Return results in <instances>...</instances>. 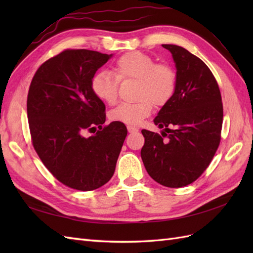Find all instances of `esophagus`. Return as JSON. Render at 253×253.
Here are the masks:
<instances>
[{
	"instance_id": "1",
	"label": "esophagus",
	"mask_w": 253,
	"mask_h": 253,
	"mask_svg": "<svg viewBox=\"0 0 253 253\" xmlns=\"http://www.w3.org/2000/svg\"><path fill=\"white\" fill-rule=\"evenodd\" d=\"M127 131L128 133H137L138 132V128L133 126H127Z\"/></svg>"
}]
</instances>
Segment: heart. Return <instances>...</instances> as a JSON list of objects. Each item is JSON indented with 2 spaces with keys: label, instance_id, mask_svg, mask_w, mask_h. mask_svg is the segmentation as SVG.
Segmentation results:
<instances>
[{
  "label": "heart",
  "instance_id": "obj_1",
  "mask_svg": "<svg viewBox=\"0 0 253 253\" xmlns=\"http://www.w3.org/2000/svg\"><path fill=\"white\" fill-rule=\"evenodd\" d=\"M114 72L96 73L90 81V88L99 100L115 104L118 99L119 80H137L134 103H121L110 113L113 121L137 126L153 111V103L163 106L175 93L177 75L167 63H155L151 56L140 51L122 55L114 65Z\"/></svg>",
  "mask_w": 253,
  "mask_h": 253
}]
</instances>
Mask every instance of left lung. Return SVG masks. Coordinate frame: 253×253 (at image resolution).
<instances>
[{"instance_id":"obj_1","label":"left lung","mask_w":253,"mask_h":253,"mask_svg":"<svg viewBox=\"0 0 253 253\" xmlns=\"http://www.w3.org/2000/svg\"><path fill=\"white\" fill-rule=\"evenodd\" d=\"M163 47L172 53L177 84L154 119L164 128L163 136L142 129L140 154L153 179L165 187L181 188L200 177L215 154L223 103L215 78L200 58L177 45L163 44Z\"/></svg>"}]
</instances>
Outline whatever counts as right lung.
I'll use <instances>...</instances> for the list:
<instances>
[{"instance_id": "add662e5", "label": "right lung", "mask_w": 253, "mask_h": 253, "mask_svg": "<svg viewBox=\"0 0 253 253\" xmlns=\"http://www.w3.org/2000/svg\"><path fill=\"white\" fill-rule=\"evenodd\" d=\"M112 56L66 49L38 68L29 86L27 118L34 148L48 171L76 190H95L112 178L127 134L122 122L102 127L105 105L90 88L93 76ZM96 127V134L84 136Z\"/></svg>"}]
</instances>
